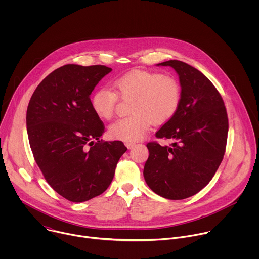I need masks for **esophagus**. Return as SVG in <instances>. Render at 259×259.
Here are the masks:
<instances>
[{
	"instance_id": "1",
	"label": "esophagus",
	"mask_w": 259,
	"mask_h": 259,
	"mask_svg": "<svg viewBox=\"0 0 259 259\" xmlns=\"http://www.w3.org/2000/svg\"><path fill=\"white\" fill-rule=\"evenodd\" d=\"M125 145L127 146V149L131 150V149H133V147L135 146V143H134V142H126Z\"/></svg>"
}]
</instances>
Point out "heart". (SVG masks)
Wrapping results in <instances>:
<instances>
[{
	"label": "heart",
	"instance_id": "heart-1",
	"mask_svg": "<svg viewBox=\"0 0 259 259\" xmlns=\"http://www.w3.org/2000/svg\"><path fill=\"white\" fill-rule=\"evenodd\" d=\"M118 95L133 98L131 116L119 119L108 128L113 138L124 141H137L149 131L151 123L162 124L171 119L180 102V87L170 76L146 70H133L113 82ZM117 94L108 88L96 90L91 97L94 113L103 120L115 114Z\"/></svg>",
	"mask_w": 259,
	"mask_h": 259
}]
</instances>
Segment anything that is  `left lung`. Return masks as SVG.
Here are the masks:
<instances>
[{
  "mask_svg": "<svg viewBox=\"0 0 259 259\" xmlns=\"http://www.w3.org/2000/svg\"><path fill=\"white\" fill-rule=\"evenodd\" d=\"M181 87L174 116L156 133L170 145L146 144L150 156L143 176L150 189L169 200L192 197L210 182L224 159L229 120L223 97L210 80L192 65L168 60Z\"/></svg>",
  "mask_w": 259,
  "mask_h": 259,
  "instance_id": "obj_1",
  "label": "left lung"
}]
</instances>
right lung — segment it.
<instances>
[{
  "label": "right lung",
  "mask_w": 259,
  "mask_h": 259,
  "mask_svg": "<svg viewBox=\"0 0 259 259\" xmlns=\"http://www.w3.org/2000/svg\"><path fill=\"white\" fill-rule=\"evenodd\" d=\"M112 71L104 65L65 64L35 88L26 112L29 145L50 187L75 203L101 195L127 147L102 141L104 125L90 94Z\"/></svg>",
  "instance_id": "1"
}]
</instances>
